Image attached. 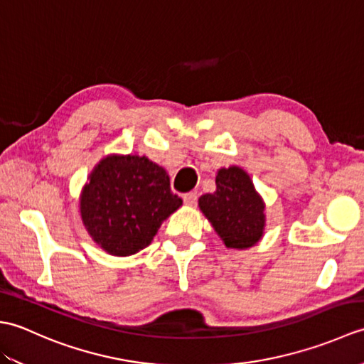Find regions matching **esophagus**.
<instances>
[{
	"label": "esophagus",
	"mask_w": 364,
	"mask_h": 364,
	"mask_svg": "<svg viewBox=\"0 0 364 364\" xmlns=\"http://www.w3.org/2000/svg\"><path fill=\"white\" fill-rule=\"evenodd\" d=\"M183 200H184V205L194 206L197 203V194L196 192H188V194L183 196Z\"/></svg>",
	"instance_id": "esophagus-1"
}]
</instances>
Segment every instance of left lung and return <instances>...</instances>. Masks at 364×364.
Wrapping results in <instances>:
<instances>
[{
	"label": "left lung",
	"mask_w": 364,
	"mask_h": 364,
	"mask_svg": "<svg viewBox=\"0 0 364 364\" xmlns=\"http://www.w3.org/2000/svg\"><path fill=\"white\" fill-rule=\"evenodd\" d=\"M198 206L228 249H249L264 235L266 205L241 167L219 168L215 192L200 197Z\"/></svg>",
	"instance_id": "8db88e82"
}]
</instances>
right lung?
<instances>
[{"instance_id":"obj_1","label":"right lung","mask_w":364,"mask_h":364,"mask_svg":"<svg viewBox=\"0 0 364 364\" xmlns=\"http://www.w3.org/2000/svg\"><path fill=\"white\" fill-rule=\"evenodd\" d=\"M183 205L161 166L137 154H109L92 170L80 197L84 227L114 257L149 245L161 223Z\"/></svg>"}]
</instances>
